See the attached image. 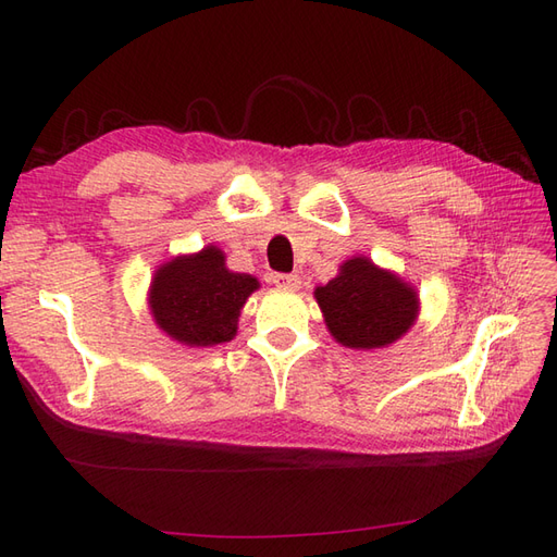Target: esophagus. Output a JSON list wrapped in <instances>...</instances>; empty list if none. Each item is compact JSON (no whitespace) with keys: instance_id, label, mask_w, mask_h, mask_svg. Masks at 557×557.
I'll use <instances>...</instances> for the list:
<instances>
[{"instance_id":"esophagus-1","label":"esophagus","mask_w":557,"mask_h":557,"mask_svg":"<svg viewBox=\"0 0 557 557\" xmlns=\"http://www.w3.org/2000/svg\"><path fill=\"white\" fill-rule=\"evenodd\" d=\"M272 283L278 285V288H283V290H299V285H301L297 274H274Z\"/></svg>"}]
</instances>
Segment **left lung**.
Segmentation results:
<instances>
[{"instance_id":"1","label":"left lung","mask_w":557,"mask_h":557,"mask_svg":"<svg viewBox=\"0 0 557 557\" xmlns=\"http://www.w3.org/2000/svg\"><path fill=\"white\" fill-rule=\"evenodd\" d=\"M332 336L348 348H381L397 342L418 313V297L395 274L367 258L344 262L327 285L315 288Z\"/></svg>"}]
</instances>
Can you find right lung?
I'll return each instance as SVG.
<instances>
[{"instance_id":"obj_1","label":"right lung","mask_w":557,"mask_h":557,"mask_svg":"<svg viewBox=\"0 0 557 557\" xmlns=\"http://www.w3.org/2000/svg\"><path fill=\"white\" fill-rule=\"evenodd\" d=\"M252 290H258V281L230 272L223 252L209 246L158 269L150 285V309L172 339L213 346L237 334L239 311Z\"/></svg>"}]
</instances>
